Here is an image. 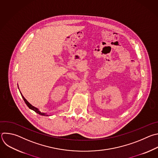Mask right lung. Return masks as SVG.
Returning <instances> with one entry per match:
<instances>
[{
  "label": "right lung",
  "instance_id": "add662e5",
  "mask_svg": "<svg viewBox=\"0 0 158 158\" xmlns=\"http://www.w3.org/2000/svg\"><path fill=\"white\" fill-rule=\"evenodd\" d=\"M20 94H21V95H22V98H23V100L25 101V103L27 104V106L28 107V108L30 109H31V110H33V111H35L36 113H37V114H40V115H43V116H48V115H47L46 114H45V113H43V112H41L40 110H39V109H37L36 107H34V106H33L31 104H30L27 100H26V98L22 95V93L20 92Z\"/></svg>",
  "mask_w": 158,
  "mask_h": 158
}]
</instances>
